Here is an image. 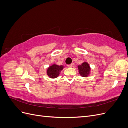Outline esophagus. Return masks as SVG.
<instances>
[{"label":"esophagus","instance_id":"34e87169","mask_svg":"<svg viewBox=\"0 0 128 128\" xmlns=\"http://www.w3.org/2000/svg\"><path fill=\"white\" fill-rule=\"evenodd\" d=\"M67 66H68V67H70H70H72V64H68Z\"/></svg>","mask_w":128,"mask_h":128}]
</instances>
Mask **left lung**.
I'll return each instance as SVG.
<instances>
[{
	"label": "left lung",
	"mask_w": 128,
	"mask_h": 128,
	"mask_svg": "<svg viewBox=\"0 0 128 128\" xmlns=\"http://www.w3.org/2000/svg\"><path fill=\"white\" fill-rule=\"evenodd\" d=\"M78 68L80 76L83 77H86L88 75L90 69L88 64L86 62H84L82 64L78 66Z\"/></svg>",
	"instance_id": "8db88e82"
}]
</instances>
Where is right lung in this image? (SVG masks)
I'll return each mask as SVG.
<instances>
[{"label":"right lung","mask_w":128,"mask_h":128,"mask_svg":"<svg viewBox=\"0 0 128 128\" xmlns=\"http://www.w3.org/2000/svg\"><path fill=\"white\" fill-rule=\"evenodd\" d=\"M64 68L62 66H58L56 64H53L50 66L47 71L48 75L51 78H56L59 75V72Z\"/></svg>","instance_id":"add662e5"}]
</instances>
